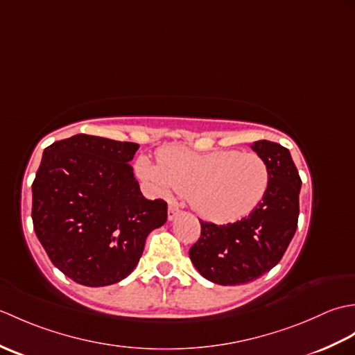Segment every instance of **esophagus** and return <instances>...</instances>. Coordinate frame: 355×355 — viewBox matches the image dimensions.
<instances>
[{"mask_svg":"<svg viewBox=\"0 0 355 355\" xmlns=\"http://www.w3.org/2000/svg\"><path fill=\"white\" fill-rule=\"evenodd\" d=\"M180 214V209L177 205H169V209H168V220L172 221L175 220V216Z\"/></svg>","mask_w":355,"mask_h":355,"instance_id":"obj_1","label":"esophagus"}]
</instances>
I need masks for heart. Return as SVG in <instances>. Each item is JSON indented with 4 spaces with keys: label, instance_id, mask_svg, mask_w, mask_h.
Here are the masks:
<instances>
[{
    "label": "heart",
    "instance_id": "heart-1",
    "mask_svg": "<svg viewBox=\"0 0 355 355\" xmlns=\"http://www.w3.org/2000/svg\"><path fill=\"white\" fill-rule=\"evenodd\" d=\"M139 177L162 197L187 195L195 212L214 223H233L252 214L267 192L270 172L258 154L236 150L193 153L182 146L157 150L135 163Z\"/></svg>",
    "mask_w": 355,
    "mask_h": 355
}]
</instances>
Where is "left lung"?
<instances>
[{
  "label": "left lung",
  "instance_id": "obj_1",
  "mask_svg": "<svg viewBox=\"0 0 355 355\" xmlns=\"http://www.w3.org/2000/svg\"><path fill=\"white\" fill-rule=\"evenodd\" d=\"M250 148L267 163L270 182L253 212L233 224H201L189 256L202 277L218 285L252 282L282 259L297 229L300 177L290 150L259 140Z\"/></svg>",
  "mask_w": 355,
  "mask_h": 355
}]
</instances>
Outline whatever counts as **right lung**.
Listing matches in <instances>:
<instances>
[{
    "mask_svg": "<svg viewBox=\"0 0 355 355\" xmlns=\"http://www.w3.org/2000/svg\"><path fill=\"white\" fill-rule=\"evenodd\" d=\"M137 149L87 134L44 149L32 184L33 227L53 266L74 282H120L168 220V205L140 192L130 164Z\"/></svg>",
    "mask_w": 355,
    "mask_h": 355,
    "instance_id": "add662e5",
    "label": "right lung"
}]
</instances>
